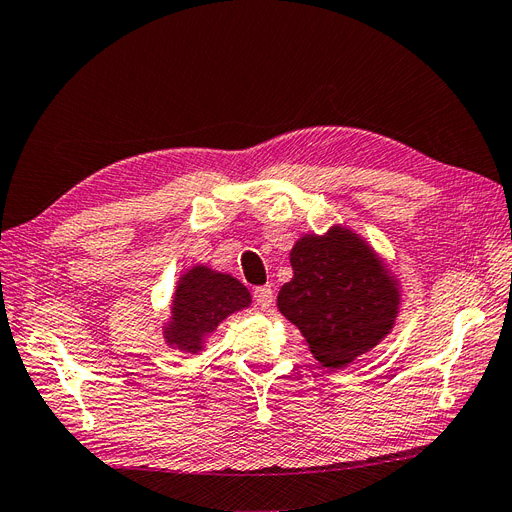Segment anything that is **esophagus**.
Masks as SVG:
<instances>
[{
  "instance_id": "1",
  "label": "esophagus",
  "mask_w": 512,
  "mask_h": 512,
  "mask_svg": "<svg viewBox=\"0 0 512 512\" xmlns=\"http://www.w3.org/2000/svg\"><path fill=\"white\" fill-rule=\"evenodd\" d=\"M254 303L260 309H269L273 305V290H271V286H258L254 290Z\"/></svg>"
}]
</instances>
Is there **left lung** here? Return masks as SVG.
<instances>
[{
	"label": "left lung",
	"instance_id": "8db88e82",
	"mask_svg": "<svg viewBox=\"0 0 512 512\" xmlns=\"http://www.w3.org/2000/svg\"><path fill=\"white\" fill-rule=\"evenodd\" d=\"M290 265L294 275L277 307L324 367L352 363L393 329L397 284L354 232L335 226L324 237H303Z\"/></svg>",
	"mask_w": 512,
	"mask_h": 512
}]
</instances>
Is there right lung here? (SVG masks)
Instances as JSON below:
<instances>
[{"label":"right lung","mask_w":512,"mask_h":512,"mask_svg":"<svg viewBox=\"0 0 512 512\" xmlns=\"http://www.w3.org/2000/svg\"><path fill=\"white\" fill-rule=\"evenodd\" d=\"M250 303V292L232 275L194 267L179 280L173 322L164 331L166 342L185 352H198L205 335L213 333L226 316Z\"/></svg>","instance_id":"add662e5"}]
</instances>
